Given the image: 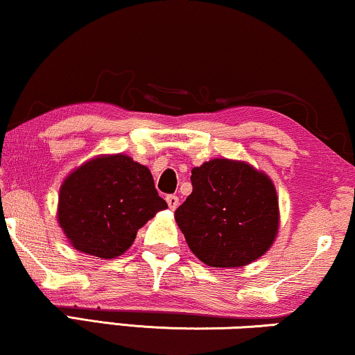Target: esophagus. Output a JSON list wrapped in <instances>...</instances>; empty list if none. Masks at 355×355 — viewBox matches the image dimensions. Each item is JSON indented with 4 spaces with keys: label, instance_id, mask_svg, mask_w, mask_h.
Instances as JSON below:
<instances>
[{
    "label": "esophagus",
    "instance_id": "obj_1",
    "mask_svg": "<svg viewBox=\"0 0 355 355\" xmlns=\"http://www.w3.org/2000/svg\"><path fill=\"white\" fill-rule=\"evenodd\" d=\"M166 202H168V205H169V208H171V210H176V208L179 207V197L178 196H168Z\"/></svg>",
    "mask_w": 355,
    "mask_h": 355
}]
</instances>
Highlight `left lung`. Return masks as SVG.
I'll return each mask as SVG.
<instances>
[{
    "label": "left lung",
    "instance_id": "8db88e82",
    "mask_svg": "<svg viewBox=\"0 0 355 355\" xmlns=\"http://www.w3.org/2000/svg\"><path fill=\"white\" fill-rule=\"evenodd\" d=\"M192 193L174 211L189 249L213 268H236L270 250L279 205L268 174L245 162L213 158L192 169Z\"/></svg>",
    "mask_w": 355,
    "mask_h": 355
}]
</instances>
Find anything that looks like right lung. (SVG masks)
Wrapping results in <instances>:
<instances>
[{
	"instance_id": "1",
	"label": "right lung",
	"mask_w": 355,
	"mask_h": 355,
	"mask_svg": "<svg viewBox=\"0 0 355 355\" xmlns=\"http://www.w3.org/2000/svg\"><path fill=\"white\" fill-rule=\"evenodd\" d=\"M168 208L153 176L128 155H98L61 184L58 223L76 250L116 259L132 245L145 223Z\"/></svg>"
}]
</instances>
